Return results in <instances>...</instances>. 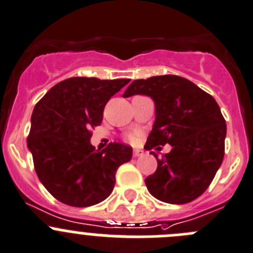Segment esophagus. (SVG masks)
Segmentation results:
<instances>
[{
    "label": "esophagus",
    "mask_w": 253,
    "mask_h": 253,
    "mask_svg": "<svg viewBox=\"0 0 253 253\" xmlns=\"http://www.w3.org/2000/svg\"><path fill=\"white\" fill-rule=\"evenodd\" d=\"M142 155H143L142 150H138V148L133 150V157H140V156H142Z\"/></svg>",
    "instance_id": "34e87169"
}]
</instances>
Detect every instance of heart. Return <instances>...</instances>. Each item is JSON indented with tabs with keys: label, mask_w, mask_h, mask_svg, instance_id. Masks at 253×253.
I'll use <instances>...</instances> for the list:
<instances>
[{
	"label": "heart",
	"mask_w": 253,
	"mask_h": 253,
	"mask_svg": "<svg viewBox=\"0 0 253 253\" xmlns=\"http://www.w3.org/2000/svg\"><path fill=\"white\" fill-rule=\"evenodd\" d=\"M131 138H132V137H131Z\"/></svg>",
	"instance_id": "b5f03b06"
}]
</instances>
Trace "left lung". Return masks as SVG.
Returning <instances> with one entry per match:
<instances>
[{"label":"left lung","mask_w":253,"mask_h":253,"mask_svg":"<svg viewBox=\"0 0 253 253\" xmlns=\"http://www.w3.org/2000/svg\"><path fill=\"white\" fill-rule=\"evenodd\" d=\"M145 94L155 102V122L146 150L171 145L157 169L145 180L151 195L182 205L201 196L213 180L225 155L226 121L211 94L174 75L136 80L125 98ZM157 147L156 150H160Z\"/></svg>","instance_id":"8db88e82"}]
</instances>
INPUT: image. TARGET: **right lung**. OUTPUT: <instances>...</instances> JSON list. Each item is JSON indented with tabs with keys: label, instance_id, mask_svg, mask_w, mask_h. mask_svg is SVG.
I'll return each instance as SVG.
<instances>
[{
	"label": "right lung",
	"instance_id": "right-lung-1",
	"mask_svg": "<svg viewBox=\"0 0 253 253\" xmlns=\"http://www.w3.org/2000/svg\"><path fill=\"white\" fill-rule=\"evenodd\" d=\"M128 79L72 77L58 82L35 106L27 147L42 185L58 201L88 207L106 200L115 187L117 169L132 148L91 145V129L102 122L103 108Z\"/></svg>",
	"mask_w": 253,
	"mask_h": 253
}]
</instances>
